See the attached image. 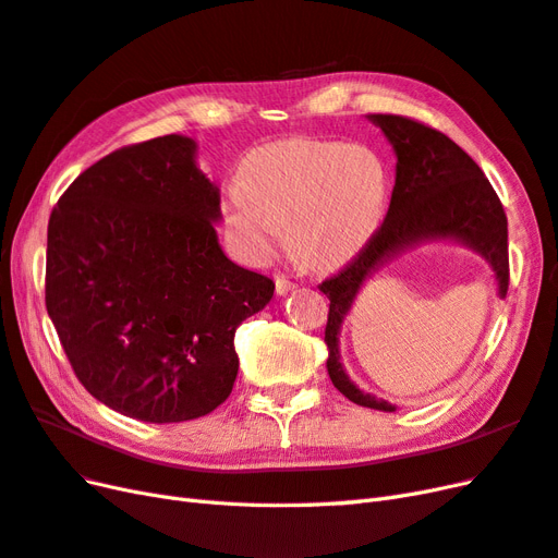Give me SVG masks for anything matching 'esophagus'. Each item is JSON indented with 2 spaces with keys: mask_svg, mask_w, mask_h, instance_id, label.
Instances as JSON below:
<instances>
[{
  "mask_svg": "<svg viewBox=\"0 0 558 558\" xmlns=\"http://www.w3.org/2000/svg\"><path fill=\"white\" fill-rule=\"evenodd\" d=\"M275 289H277V295H286V293L295 289V283L286 279V277H277L275 279Z\"/></svg>",
  "mask_w": 558,
  "mask_h": 558,
  "instance_id": "esophagus-1",
  "label": "esophagus"
}]
</instances>
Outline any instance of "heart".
Here are the masks:
<instances>
[{
	"instance_id": "1",
	"label": "heart",
	"mask_w": 558,
	"mask_h": 558,
	"mask_svg": "<svg viewBox=\"0 0 558 558\" xmlns=\"http://www.w3.org/2000/svg\"><path fill=\"white\" fill-rule=\"evenodd\" d=\"M386 197L379 158L363 146L286 140L258 148L244 174L228 179L223 218L251 263H265L283 242L310 267L349 260L373 238Z\"/></svg>"
}]
</instances>
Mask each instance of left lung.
Here are the masks:
<instances>
[{
    "label": "left lung",
    "mask_w": 558,
    "mask_h": 558,
    "mask_svg": "<svg viewBox=\"0 0 558 558\" xmlns=\"http://www.w3.org/2000/svg\"><path fill=\"white\" fill-rule=\"evenodd\" d=\"M396 150V185L384 223L344 269L318 286L330 300L326 344L328 375L351 402L396 412L391 402L363 393L340 363V328L363 281L384 263L421 242L453 240L477 251L492 265L498 295H508V216L480 165L440 130L408 116L369 113Z\"/></svg>",
    "instance_id": "obj_1"
}]
</instances>
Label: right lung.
I'll return each mask as SVG.
<instances>
[{"instance_id": "obj_1", "label": "right lung", "mask_w": 558, "mask_h": 558, "mask_svg": "<svg viewBox=\"0 0 558 558\" xmlns=\"http://www.w3.org/2000/svg\"><path fill=\"white\" fill-rule=\"evenodd\" d=\"M195 142L167 134L113 150L48 221L46 310L74 375L148 424L214 412L238 379L234 330L275 283L218 244L221 195Z\"/></svg>"}]
</instances>
